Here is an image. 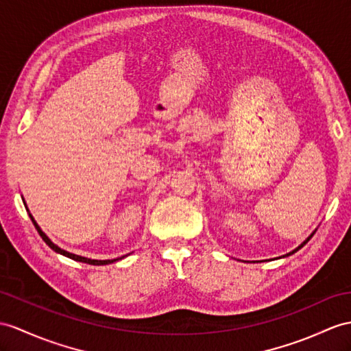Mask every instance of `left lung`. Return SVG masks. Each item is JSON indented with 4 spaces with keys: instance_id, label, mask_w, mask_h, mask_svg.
<instances>
[{
    "instance_id": "left-lung-1",
    "label": "left lung",
    "mask_w": 351,
    "mask_h": 351,
    "mask_svg": "<svg viewBox=\"0 0 351 351\" xmlns=\"http://www.w3.org/2000/svg\"><path fill=\"white\" fill-rule=\"evenodd\" d=\"M313 235H314V234H311V237H313ZM311 237H308V238H306V240H305V241H304V243H302V244H301V245H299V247H298V249H295V250H293V252H292V253H289V254H293V253H295V252H298V250H299V249H302V247H304V245H305V244H306V243H308V241H310V240H311Z\"/></svg>"
}]
</instances>
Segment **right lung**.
<instances>
[{
    "label": "right lung",
    "instance_id": "right-lung-1",
    "mask_svg": "<svg viewBox=\"0 0 351 351\" xmlns=\"http://www.w3.org/2000/svg\"><path fill=\"white\" fill-rule=\"evenodd\" d=\"M29 217H31V220H32V223H34V226H36V229L38 230V234H40V237L43 238V241H45L50 249L52 250H55L56 253H61V254H64V256H66V258H70V259H74V261H79V262H84V263H89V265H108V263H113V262H116V261H119V259H123L125 256H122V258H117V259H108V261H95V259H88V258H83V256H77V254H73V253H68V252H65V250H62V249H59V247L56 245V244H53L52 241L49 240L47 238V235L43 232V230L40 229V226L36 223V220H34V217L29 215Z\"/></svg>",
    "mask_w": 351,
    "mask_h": 351
}]
</instances>
